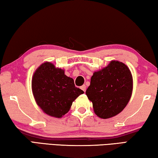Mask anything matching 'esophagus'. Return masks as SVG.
I'll return each instance as SVG.
<instances>
[{"label":"esophagus","instance_id":"esophagus-1","mask_svg":"<svg viewBox=\"0 0 158 158\" xmlns=\"http://www.w3.org/2000/svg\"><path fill=\"white\" fill-rule=\"evenodd\" d=\"M81 90H83V91H84V92H85V90H86V86H85V85H83L81 87Z\"/></svg>","mask_w":158,"mask_h":158}]
</instances>
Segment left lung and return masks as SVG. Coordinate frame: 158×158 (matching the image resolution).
I'll use <instances>...</instances> for the list:
<instances>
[{"label": "left lung", "mask_w": 158, "mask_h": 158, "mask_svg": "<svg viewBox=\"0 0 158 158\" xmlns=\"http://www.w3.org/2000/svg\"><path fill=\"white\" fill-rule=\"evenodd\" d=\"M132 92V77L124 63L112 60L95 72L85 94L93 102L95 114L109 118L121 112L127 105Z\"/></svg>", "instance_id": "left-lung-1"}]
</instances>
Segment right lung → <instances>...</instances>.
<instances>
[{"label":"right lung","mask_w":158,"mask_h":158,"mask_svg":"<svg viewBox=\"0 0 158 158\" xmlns=\"http://www.w3.org/2000/svg\"><path fill=\"white\" fill-rule=\"evenodd\" d=\"M34 98L42 111L51 116L60 118L70 109L73 102L84 92L75 86L73 79L63 69L44 63L36 69L32 79Z\"/></svg>","instance_id":"obj_1"}]
</instances>
